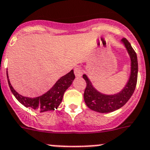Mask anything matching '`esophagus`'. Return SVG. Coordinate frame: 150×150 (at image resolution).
I'll use <instances>...</instances> for the list:
<instances>
[{
  "label": "esophagus",
  "instance_id": "34e87169",
  "mask_svg": "<svg viewBox=\"0 0 150 150\" xmlns=\"http://www.w3.org/2000/svg\"><path fill=\"white\" fill-rule=\"evenodd\" d=\"M74 72H75V75L76 77H81L83 75V70L79 66L74 69Z\"/></svg>",
  "mask_w": 150,
  "mask_h": 150
}]
</instances>
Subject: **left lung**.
Instances as JSON below:
<instances>
[{
	"mask_svg": "<svg viewBox=\"0 0 150 150\" xmlns=\"http://www.w3.org/2000/svg\"><path fill=\"white\" fill-rule=\"evenodd\" d=\"M122 42L127 49L131 58V75L129 80L125 88L119 93L113 95H106L99 92L94 88L91 81L86 75H83L87 86L84 90V99L86 105L91 110L100 113L112 112L120 109L129 100L132 96L137 81L138 63L137 57L134 50L129 41L126 38H122Z\"/></svg>",
	"mask_w": 150,
	"mask_h": 150,
	"instance_id": "8db88e82",
	"label": "left lung"
}]
</instances>
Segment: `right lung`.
I'll return each instance as SVG.
<instances>
[{
    "label": "right lung",
    "instance_id": "right-lung-1",
    "mask_svg": "<svg viewBox=\"0 0 150 150\" xmlns=\"http://www.w3.org/2000/svg\"><path fill=\"white\" fill-rule=\"evenodd\" d=\"M6 76H7V81H8L10 91L16 100L25 107L32 108L35 111L40 112L55 110V108L57 109L62 102L65 91L69 88L75 78L73 70H71L64 76L61 77L52 87L51 89L49 90L47 93L40 97L32 98V97H23L18 93L10 84L7 72H6Z\"/></svg>",
    "mask_w": 150,
    "mask_h": 150
}]
</instances>
